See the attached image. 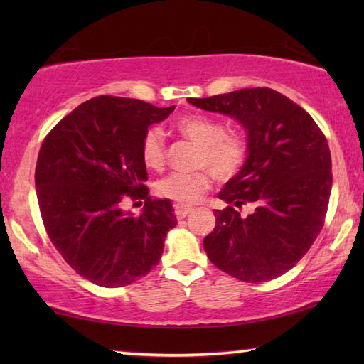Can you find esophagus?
<instances>
[{"instance_id": "esophagus-1", "label": "esophagus", "mask_w": 364, "mask_h": 364, "mask_svg": "<svg viewBox=\"0 0 364 364\" xmlns=\"http://www.w3.org/2000/svg\"><path fill=\"white\" fill-rule=\"evenodd\" d=\"M191 212V208L186 205H175V215L178 220H183L188 217V213Z\"/></svg>"}]
</instances>
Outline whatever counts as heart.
I'll return each mask as SVG.
<instances>
[{
	"label": "heart",
	"instance_id": "b5f03b06",
	"mask_svg": "<svg viewBox=\"0 0 364 364\" xmlns=\"http://www.w3.org/2000/svg\"><path fill=\"white\" fill-rule=\"evenodd\" d=\"M175 130L197 146L194 167L191 173H170L156 184L160 197L178 205H191L200 199L215 180L226 183L242 170L249 154V143L242 133L226 130L225 122L215 117L191 114L175 122ZM141 160L149 170L159 171L167 162V146L164 133L151 127L143 134L139 146Z\"/></svg>",
	"mask_w": 364,
	"mask_h": 364
}]
</instances>
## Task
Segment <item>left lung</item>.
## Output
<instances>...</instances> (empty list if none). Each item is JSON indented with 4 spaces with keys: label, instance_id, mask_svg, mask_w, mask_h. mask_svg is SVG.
<instances>
[{
    "label": "left lung",
    "instance_id": "left-lung-1",
    "mask_svg": "<svg viewBox=\"0 0 364 364\" xmlns=\"http://www.w3.org/2000/svg\"><path fill=\"white\" fill-rule=\"evenodd\" d=\"M193 106L234 117L247 130L249 157L218 197L217 225L204 249L215 267L245 282L279 278L300 262L324 226L332 171L321 128L306 110L271 88H244ZM249 203L255 210L240 213Z\"/></svg>",
    "mask_w": 364,
    "mask_h": 364
}]
</instances>
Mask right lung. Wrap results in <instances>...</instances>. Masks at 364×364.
<instances>
[{"label":"right lung","mask_w":364,"mask_h":364,"mask_svg":"<svg viewBox=\"0 0 364 364\" xmlns=\"http://www.w3.org/2000/svg\"><path fill=\"white\" fill-rule=\"evenodd\" d=\"M173 109L97 96L73 109L43 141L35 168L43 225L67 264L93 284H132L162 257L176 217L168 199L147 196L139 146L147 128ZM143 200L138 218L122 212L128 201Z\"/></svg>","instance_id":"obj_1"}]
</instances>
